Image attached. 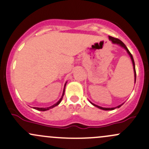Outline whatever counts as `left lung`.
Listing matches in <instances>:
<instances>
[{
	"instance_id": "8db88e82",
	"label": "left lung",
	"mask_w": 149,
	"mask_h": 149,
	"mask_svg": "<svg viewBox=\"0 0 149 149\" xmlns=\"http://www.w3.org/2000/svg\"><path fill=\"white\" fill-rule=\"evenodd\" d=\"M109 39H110L112 41V43H116V44L118 45H120V46L123 47V48H124L126 50V51H127V53L128 54H129L130 57H131V61H132V63H133V65H134V76H135V83H136V69H135V63H134V58H133L132 55H131V53H130V51H128V49L127 48V47L126 46V45L124 44V43H123V42L121 41V40H120L119 39L116 38H113V37H111V36H109ZM92 104L93 105V106H95V107H98L99 108V109H103V110H105V111H110V110H113V109H116V108H120V106H121V105H119V106H118L117 107H115V108H103V107H101V106H97V105L95 104H93V103H92Z\"/></svg>"
}]
</instances>
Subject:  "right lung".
<instances>
[{
  "mask_svg": "<svg viewBox=\"0 0 149 149\" xmlns=\"http://www.w3.org/2000/svg\"><path fill=\"white\" fill-rule=\"evenodd\" d=\"M65 86H64V89H63V95H62V97H61V99L59 100V101H58L57 103H55L54 105H53V106H50V107H48V108H36V107H35V108H34V109H36V110H38V111H44L49 110V109H52V108L55 107V106H58V105L59 103H61V100H62V98H63V95H64V92H65Z\"/></svg>",
  "mask_w": 149,
  "mask_h": 149,
  "instance_id": "add662e5",
  "label": "right lung"
}]
</instances>
